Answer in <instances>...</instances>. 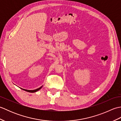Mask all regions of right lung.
Segmentation results:
<instances>
[{"label": "right lung", "mask_w": 121, "mask_h": 121, "mask_svg": "<svg viewBox=\"0 0 121 121\" xmlns=\"http://www.w3.org/2000/svg\"><path fill=\"white\" fill-rule=\"evenodd\" d=\"M42 86L39 87V88H38L36 89H35V90H33V91H29V90H26V89H23L24 91H27V92H36L37 91H38V90H39L40 89L42 88Z\"/></svg>", "instance_id": "obj_1"}]
</instances>
